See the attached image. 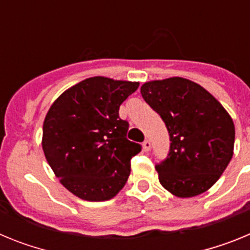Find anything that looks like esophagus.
Instances as JSON below:
<instances>
[{
    "instance_id": "obj_1",
    "label": "esophagus",
    "mask_w": 250,
    "mask_h": 250,
    "mask_svg": "<svg viewBox=\"0 0 250 250\" xmlns=\"http://www.w3.org/2000/svg\"><path fill=\"white\" fill-rule=\"evenodd\" d=\"M143 149H144V151H149V150L151 149V143H150L149 140H145L144 143H143Z\"/></svg>"
}]
</instances>
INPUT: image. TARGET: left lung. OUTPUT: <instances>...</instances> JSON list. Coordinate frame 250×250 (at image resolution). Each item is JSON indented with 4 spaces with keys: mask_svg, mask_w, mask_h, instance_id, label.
Segmentation results:
<instances>
[{
    "mask_svg": "<svg viewBox=\"0 0 250 250\" xmlns=\"http://www.w3.org/2000/svg\"><path fill=\"white\" fill-rule=\"evenodd\" d=\"M140 92L169 132L167 156L155 165L159 182L179 198L207 191L233 156L235 129L228 112L204 87L183 77L146 83Z\"/></svg>",
    "mask_w": 250,
    "mask_h": 250,
    "instance_id": "obj_1",
    "label": "left lung"
}]
</instances>
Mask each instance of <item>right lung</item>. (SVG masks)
<instances>
[{
    "label": "right lung",
    "mask_w": 250,
    "mask_h": 250,
    "mask_svg": "<svg viewBox=\"0 0 250 250\" xmlns=\"http://www.w3.org/2000/svg\"><path fill=\"white\" fill-rule=\"evenodd\" d=\"M139 83L90 77L66 90L43 121L42 149L68 191L89 202L114 198L127 182L141 145L127 140L120 105Z\"/></svg>",
    "instance_id": "obj_1"
}]
</instances>
